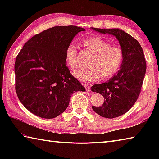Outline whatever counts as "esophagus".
Segmentation results:
<instances>
[{
	"label": "esophagus",
	"mask_w": 159,
	"mask_h": 159,
	"mask_svg": "<svg viewBox=\"0 0 159 159\" xmlns=\"http://www.w3.org/2000/svg\"><path fill=\"white\" fill-rule=\"evenodd\" d=\"M83 85L85 86V88L87 92H91V88H90V87L89 85H86V84H83Z\"/></svg>",
	"instance_id": "obj_1"
}]
</instances>
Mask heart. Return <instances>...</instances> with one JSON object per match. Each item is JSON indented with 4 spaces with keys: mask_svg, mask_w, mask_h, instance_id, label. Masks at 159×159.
<instances>
[{
    "mask_svg": "<svg viewBox=\"0 0 159 159\" xmlns=\"http://www.w3.org/2000/svg\"><path fill=\"white\" fill-rule=\"evenodd\" d=\"M84 44L96 53L91 62L90 68H83L74 71V76L81 81L92 82L103 76L108 79L113 76L122 64L123 50L120 47L111 46V43L100 37L86 39ZM66 61L70 67L76 69L79 66L77 48L70 43L66 50Z\"/></svg>",
    "mask_w": 159,
    "mask_h": 159,
    "instance_id": "b5f03b06",
    "label": "heart"
}]
</instances>
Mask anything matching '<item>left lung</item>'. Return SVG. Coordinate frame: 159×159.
<instances>
[{
	"label": "left lung",
	"mask_w": 159,
	"mask_h": 159,
	"mask_svg": "<svg viewBox=\"0 0 159 159\" xmlns=\"http://www.w3.org/2000/svg\"><path fill=\"white\" fill-rule=\"evenodd\" d=\"M92 29L116 37L124 53L117 73L108 81L92 87V92L100 93L105 100L102 106H92L93 110L100 116L111 119L126 113L135 103L146 72V62L139 43L128 33L119 29Z\"/></svg>",
	"instance_id": "1"
}]
</instances>
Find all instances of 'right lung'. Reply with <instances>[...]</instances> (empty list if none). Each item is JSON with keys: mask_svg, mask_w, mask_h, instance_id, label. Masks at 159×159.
I'll use <instances>...</instances> for the list:
<instances>
[{"mask_svg": "<svg viewBox=\"0 0 159 159\" xmlns=\"http://www.w3.org/2000/svg\"><path fill=\"white\" fill-rule=\"evenodd\" d=\"M76 26H54L34 35L16 57V92L30 112L52 119L67 109L71 96L85 89L66 66V50L79 32Z\"/></svg>", "mask_w": 159, "mask_h": 159, "instance_id": "obj_1", "label": "right lung"}]
</instances>
